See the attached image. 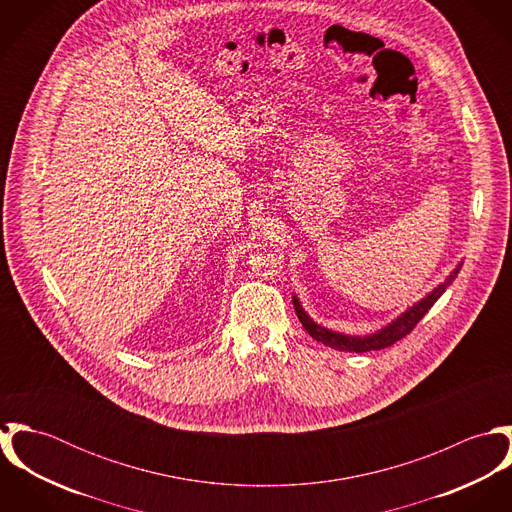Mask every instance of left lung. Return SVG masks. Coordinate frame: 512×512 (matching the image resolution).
<instances>
[{
  "instance_id": "left-lung-1",
  "label": "left lung",
  "mask_w": 512,
  "mask_h": 512,
  "mask_svg": "<svg viewBox=\"0 0 512 512\" xmlns=\"http://www.w3.org/2000/svg\"><path fill=\"white\" fill-rule=\"evenodd\" d=\"M461 270V262L455 266V270L445 278L443 284H439L438 288H434L432 292L428 293L426 297H422L420 301H416L412 307H408L404 313H400L394 321H390L386 327L370 333V335H345V333H337V331H331L327 327H321L317 325L307 313L305 309L301 307L299 299L293 295V307H295V313L303 325V329L319 343H323L325 347H331V349H337V351H349V353H366V351H380V349H386L390 345H394L396 341H400L402 337H406L416 325L418 321L430 311V307L438 301L441 297V293L447 290V286L455 280V276L459 274Z\"/></svg>"
}]
</instances>
